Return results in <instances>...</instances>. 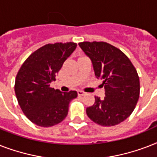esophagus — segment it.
I'll list each match as a JSON object with an SVG mask.
<instances>
[{
	"label": "esophagus",
	"mask_w": 157,
	"mask_h": 157,
	"mask_svg": "<svg viewBox=\"0 0 157 157\" xmlns=\"http://www.w3.org/2000/svg\"><path fill=\"white\" fill-rule=\"evenodd\" d=\"M77 94H78L79 96H83L86 93H85V92H84V91H82V90H78V91H77Z\"/></svg>",
	"instance_id": "1"
}]
</instances>
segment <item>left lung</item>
Masks as SVG:
<instances>
[{
	"instance_id": "8db88e82",
	"label": "left lung",
	"mask_w": 157,
	"mask_h": 157,
	"mask_svg": "<svg viewBox=\"0 0 157 157\" xmlns=\"http://www.w3.org/2000/svg\"><path fill=\"white\" fill-rule=\"evenodd\" d=\"M90 59L94 75L102 80L105 97H95L93 106L86 108V114L102 126H113L131 115L139 98V77L129 58L108 43H79Z\"/></svg>"
}]
</instances>
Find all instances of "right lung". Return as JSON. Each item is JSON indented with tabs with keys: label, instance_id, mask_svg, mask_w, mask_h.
I'll use <instances>...</instances> for the list:
<instances>
[{
	"label": "right lung",
	"instance_id": "1",
	"mask_svg": "<svg viewBox=\"0 0 157 157\" xmlns=\"http://www.w3.org/2000/svg\"><path fill=\"white\" fill-rule=\"evenodd\" d=\"M76 45L73 42L44 45L26 59L16 76L14 91L18 104L36 125L50 127L63 121L69 103L77 97L75 90L61 92L50 87Z\"/></svg>",
	"mask_w": 157,
	"mask_h": 157
}]
</instances>
